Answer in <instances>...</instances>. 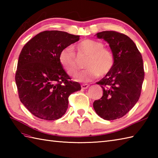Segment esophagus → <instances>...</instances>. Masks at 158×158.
<instances>
[{
	"label": "esophagus",
	"instance_id": "1",
	"mask_svg": "<svg viewBox=\"0 0 158 158\" xmlns=\"http://www.w3.org/2000/svg\"><path fill=\"white\" fill-rule=\"evenodd\" d=\"M89 86V85H88V84H82L81 85V89H85L88 88Z\"/></svg>",
	"mask_w": 158,
	"mask_h": 158
}]
</instances>
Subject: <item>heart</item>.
I'll return each mask as SVG.
<instances>
[{"label": "heart", "mask_w": 158, "mask_h": 158, "mask_svg": "<svg viewBox=\"0 0 158 158\" xmlns=\"http://www.w3.org/2000/svg\"><path fill=\"white\" fill-rule=\"evenodd\" d=\"M79 53L88 56L85 67L87 69L78 77L79 81L89 82L100 76L104 77L111 71L115 58L112 52L104 47L100 41L92 39H84L76 45ZM59 60L62 67L70 76L75 77L79 70L76 55L73 49L67 47L60 53Z\"/></svg>", "instance_id": "b5f03b06"}]
</instances>
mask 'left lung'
<instances>
[{"mask_svg":"<svg viewBox=\"0 0 158 158\" xmlns=\"http://www.w3.org/2000/svg\"><path fill=\"white\" fill-rule=\"evenodd\" d=\"M96 35L109 43L115 64L96 83L102 87L103 94L93 106L104 119H117L129 112L140 98L145 76L142 56L132 40L122 33L102 31Z\"/></svg>","mask_w":158,"mask_h":158,"instance_id":"obj_1","label":"left lung"}]
</instances>
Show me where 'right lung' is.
Returning <instances> with one entry per match:
<instances>
[{"label":"right lung","instance_id":"right-lung-1","mask_svg":"<svg viewBox=\"0 0 158 158\" xmlns=\"http://www.w3.org/2000/svg\"><path fill=\"white\" fill-rule=\"evenodd\" d=\"M79 36L58 31L40 32L26 43L19 56L15 83L20 101L35 116L56 120L64 115L69 97L81 89L71 81L59 60L62 50Z\"/></svg>","mask_w":158,"mask_h":158}]
</instances>
